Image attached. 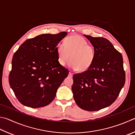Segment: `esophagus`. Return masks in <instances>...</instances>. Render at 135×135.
Wrapping results in <instances>:
<instances>
[{
  "instance_id": "obj_1",
  "label": "esophagus",
  "mask_w": 135,
  "mask_h": 135,
  "mask_svg": "<svg viewBox=\"0 0 135 135\" xmlns=\"http://www.w3.org/2000/svg\"><path fill=\"white\" fill-rule=\"evenodd\" d=\"M68 75H69L70 77H72V76H73V73L71 72H69V74H68Z\"/></svg>"
}]
</instances>
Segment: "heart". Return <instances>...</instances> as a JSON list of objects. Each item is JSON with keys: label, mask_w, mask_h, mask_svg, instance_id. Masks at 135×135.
Masks as SVG:
<instances>
[{"label": "heart", "mask_w": 135, "mask_h": 135, "mask_svg": "<svg viewBox=\"0 0 135 135\" xmlns=\"http://www.w3.org/2000/svg\"><path fill=\"white\" fill-rule=\"evenodd\" d=\"M58 61L64 66L70 59V67L81 72L86 71L94 62L95 51L94 46L88 44L87 41L78 35L68 36L64 44L60 43L56 47Z\"/></svg>", "instance_id": "heart-1"}]
</instances>
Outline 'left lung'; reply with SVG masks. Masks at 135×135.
<instances>
[{"mask_svg":"<svg viewBox=\"0 0 135 135\" xmlns=\"http://www.w3.org/2000/svg\"><path fill=\"white\" fill-rule=\"evenodd\" d=\"M95 51L89 70L73 75L72 91L77 106L84 110L97 111L110 106L125 83L123 57L106 38L84 35Z\"/></svg>","mask_w":135,"mask_h":135,"instance_id":"left-lung-1","label":"left lung"}]
</instances>
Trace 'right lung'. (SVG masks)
<instances>
[{"label":"right lung","mask_w":135,"mask_h":135,"mask_svg":"<svg viewBox=\"0 0 135 135\" xmlns=\"http://www.w3.org/2000/svg\"><path fill=\"white\" fill-rule=\"evenodd\" d=\"M67 35L41 34L19 46L12 61L9 82L21 104L31 108L46 106L69 71L58 61L56 47Z\"/></svg>","instance_id":"obj_1"}]
</instances>
